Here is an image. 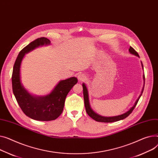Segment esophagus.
I'll list each match as a JSON object with an SVG mask.
<instances>
[{"instance_id": "1", "label": "esophagus", "mask_w": 158, "mask_h": 158, "mask_svg": "<svg viewBox=\"0 0 158 158\" xmlns=\"http://www.w3.org/2000/svg\"><path fill=\"white\" fill-rule=\"evenodd\" d=\"M77 79L79 81H85L86 79V77L85 74H82V73H80L77 76Z\"/></svg>"}]
</instances>
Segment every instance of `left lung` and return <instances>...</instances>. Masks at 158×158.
<instances>
[{
	"mask_svg": "<svg viewBox=\"0 0 158 158\" xmlns=\"http://www.w3.org/2000/svg\"><path fill=\"white\" fill-rule=\"evenodd\" d=\"M129 51L131 54H133L136 56H139V55L138 54V52H136L132 47L130 46V49H129ZM142 68L143 69V64L142 63ZM143 81H144V85H145V76L143 75ZM82 88H83V95H84V100H85V108H86V111L87 112V114L89 115V116H90L92 119H93L94 120H95L96 121H98V122H103V123H112V122H115V121H119V120H122L126 118H127L128 115L132 112V111L133 110V109H135V107H136V104H137L142 94L143 91V88H144V86L142 89V93L140 94V95L139 96V97L138 98L137 100L136 101L135 105L133 106V107H132L128 112H127L126 113L123 114H121V115H117V116H114V117H103V116H101V115L96 114L95 112H94L91 108L90 107V105H89V97H88V89H87V88L86 86V85H85V84L83 83L82 85Z\"/></svg>",
	"mask_w": 158,
	"mask_h": 158,
	"instance_id": "8db88e82",
	"label": "left lung"
}]
</instances>
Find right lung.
<instances>
[{"label":"right lung","instance_id":"right-lung-1","mask_svg":"<svg viewBox=\"0 0 158 158\" xmlns=\"http://www.w3.org/2000/svg\"><path fill=\"white\" fill-rule=\"evenodd\" d=\"M46 37H40L21 50L15 62L12 74L14 95L23 113L31 119L48 121L58 118L64 110L65 100L69 92L77 82L76 77L61 81L52 92L45 97H34L23 88L20 81V65L25 53L37 47L49 44Z\"/></svg>","mask_w":158,"mask_h":158}]
</instances>
